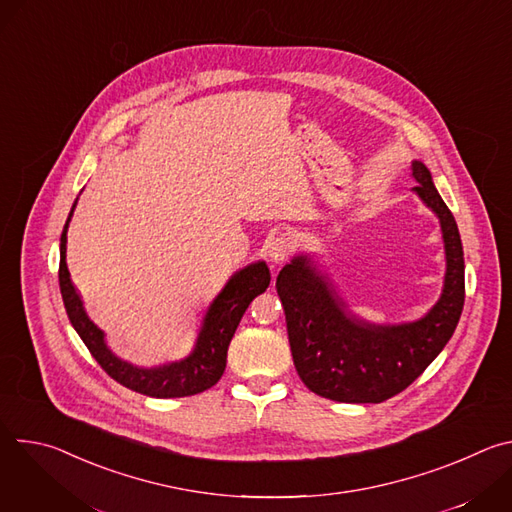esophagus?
I'll use <instances>...</instances> for the list:
<instances>
[{"instance_id":"esophagus-1","label":"esophagus","mask_w":512,"mask_h":512,"mask_svg":"<svg viewBox=\"0 0 512 512\" xmlns=\"http://www.w3.org/2000/svg\"><path fill=\"white\" fill-rule=\"evenodd\" d=\"M291 249H294V245H291V241H289L287 237L281 235V237H275V239L269 241V245H267V255H269V259H271L273 263H283V261L289 257Z\"/></svg>"}]
</instances>
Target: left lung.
Returning a JSON list of instances; mask_svg holds the SVG:
<instances>
[{"label":"left lung","instance_id":"8db88e82","mask_svg":"<svg viewBox=\"0 0 512 512\" xmlns=\"http://www.w3.org/2000/svg\"><path fill=\"white\" fill-rule=\"evenodd\" d=\"M411 176L415 194L440 218L446 249L442 296L423 318L383 326L354 316L308 255L294 257L277 275L296 371L320 397L340 403L391 399L429 367L458 326L466 294L458 225L421 162H413Z\"/></svg>","mask_w":512,"mask_h":512}]
</instances>
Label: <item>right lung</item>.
I'll use <instances>...</instances> for the list:
<instances>
[{
  "label": "right lung",
  "instance_id": "right-lung-1",
  "mask_svg": "<svg viewBox=\"0 0 512 512\" xmlns=\"http://www.w3.org/2000/svg\"><path fill=\"white\" fill-rule=\"evenodd\" d=\"M77 200L70 208V214L66 218V225L60 237L58 283H60V294H62L68 320L72 328H75L77 334L83 338L93 358L101 364V369L119 385L156 399L190 397L216 385L218 379H221L225 373L227 350L245 310L269 287L271 273L265 261H257L239 269L227 281L221 294L214 298V302L206 310L194 350L186 358L160 364V367H152V369L135 367V364L111 352V348L105 342L103 330L97 328L93 320L87 316L81 296L77 294L75 285L70 281V273L66 267V231H68L70 216L75 212Z\"/></svg>",
  "mask_w": 512,
  "mask_h": 512
}]
</instances>
